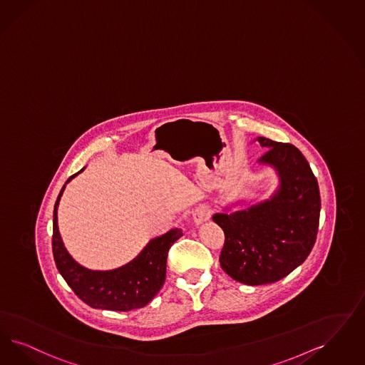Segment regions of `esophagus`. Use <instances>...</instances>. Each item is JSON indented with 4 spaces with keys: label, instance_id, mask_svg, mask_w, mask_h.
<instances>
[{
    "label": "esophagus",
    "instance_id": "obj_1",
    "mask_svg": "<svg viewBox=\"0 0 365 365\" xmlns=\"http://www.w3.org/2000/svg\"><path fill=\"white\" fill-rule=\"evenodd\" d=\"M212 215V210L207 206H200L194 210L192 213V220L195 225H202L203 222H206Z\"/></svg>",
    "mask_w": 365,
    "mask_h": 365
}]
</instances>
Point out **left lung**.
I'll use <instances>...</instances> for the list:
<instances>
[{
  "label": "left lung",
  "instance_id": "1",
  "mask_svg": "<svg viewBox=\"0 0 365 365\" xmlns=\"http://www.w3.org/2000/svg\"><path fill=\"white\" fill-rule=\"evenodd\" d=\"M268 148L257 163L274 170L275 190L247 209L214 214L225 244L222 269L240 283L259 286L277 282L306 260L313 250L321 197L318 182L302 152L269 138H256Z\"/></svg>",
  "mask_w": 365,
  "mask_h": 365
}]
</instances>
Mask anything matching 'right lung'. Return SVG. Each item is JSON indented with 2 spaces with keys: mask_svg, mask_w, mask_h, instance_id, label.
<instances>
[{
  "mask_svg": "<svg viewBox=\"0 0 365 365\" xmlns=\"http://www.w3.org/2000/svg\"><path fill=\"white\" fill-rule=\"evenodd\" d=\"M86 167L68 178L53 207L52 252L58 271L76 295L93 309L129 312L147 306L163 287L170 247L183 236L174 227L147 242L135 259L113 269H88L79 264L64 247L58 227V206L68 182Z\"/></svg>",
  "mask_w": 365,
  "mask_h": 365,
  "instance_id": "1",
  "label": "right lung"
}]
</instances>
